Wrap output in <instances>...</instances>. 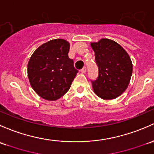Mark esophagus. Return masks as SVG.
<instances>
[{"mask_svg":"<svg viewBox=\"0 0 154 154\" xmlns=\"http://www.w3.org/2000/svg\"><path fill=\"white\" fill-rule=\"evenodd\" d=\"M81 72L82 74H85V72H86V68L85 67H83L82 69H81Z\"/></svg>","mask_w":154,"mask_h":154,"instance_id":"34e87169","label":"esophagus"}]
</instances>
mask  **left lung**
Wrapping results in <instances>:
<instances>
[{
	"instance_id": "obj_1",
	"label": "left lung",
	"mask_w": 154,
	"mask_h": 154,
	"mask_svg": "<svg viewBox=\"0 0 154 154\" xmlns=\"http://www.w3.org/2000/svg\"><path fill=\"white\" fill-rule=\"evenodd\" d=\"M99 69L97 79L91 81L94 92L103 100H114L127 89L133 65L127 51L112 40L102 38L91 43Z\"/></svg>"
}]
</instances>
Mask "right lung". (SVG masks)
Here are the masks:
<instances>
[{
	"label": "right lung",
	"mask_w": 154,
	"mask_h": 154,
	"mask_svg": "<svg viewBox=\"0 0 154 154\" xmlns=\"http://www.w3.org/2000/svg\"><path fill=\"white\" fill-rule=\"evenodd\" d=\"M70 43L54 39L34 51L27 66L28 77L33 90L43 99L58 100L70 88L78 71L68 53Z\"/></svg>",
	"instance_id": "obj_1"
}]
</instances>
